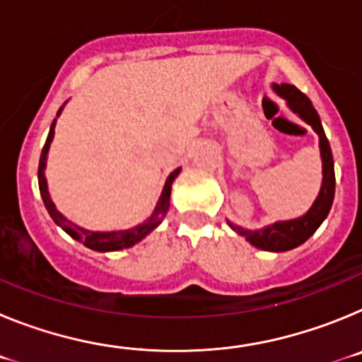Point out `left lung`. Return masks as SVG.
I'll return each mask as SVG.
<instances>
[{"instance_id": "1", "label": "left lung", "mask_w": 362, "mask_h": 362, "mask_svg": "<svg viewBox=\"0 0 362 362\" xmlns=\"http://www.w3.org/2000/svg\"><path fill=\"white\" fill-rule=\"evenodd\" d=\"M277 94L286 99L288 107L296 114H299L319 136V146H321V158H322V187L319 192L317 199L312 204V209L299 219L283 221L276 223L263 230H245L241 226H235L228 223L239 235L246 238L254 246L261 250L268 252H286L292 250L296 246L303 245L306 239L319 228L325 217L328 216L334 203L335 194V172H334V158H332V148L328 143L325 130H322L321 119H319L317 110L313 108L312 101L306 98L297 86L283 83V85H274Z\"/></svg>"}]
</instances>
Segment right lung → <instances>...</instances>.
Instances as JSON below:
<instances>
[{"label": "right lung", "mask_w": 362, "mask_h": 362, "mask_svg": "<svg viewBox=\"0 0 362 362\" xmlns=\"http://www.w3.org/2000/svg\"><path fill=\"white\" fill-rule=\"evenodd\" d=\"M63 107L57 110V116L62 114ZM54 127H56V119L52 121L50 124V132L49 137H47V141H45L43 150H41V158H40V166H37V183H40V192H41V197H43V203H45V209L49 210L50 217L54 219L57 226H62L66 233H69L70 238H74L76 241L83 243L85 246L92 248L95 252H112V250H121V248H130V246L136 245L137 241H141L145 238L146 233L152 232L156 226L165 219V216L168 214V206H170V190H172V183H174V179L177 177L179 174V168L177 170L172 172L166 179L165 188H163V194L158 201V206L153 210L152 216L141 223V225L134 226V228L129 230H119V232H90V230L81 228V226L74 225L66 219L65 216L56 210V204L52 203L49 196V190H47V179H45V165H47V152H49V146L52 143V137H54Z\"/></svg>", "instance_id": "1"}]
</instances>
